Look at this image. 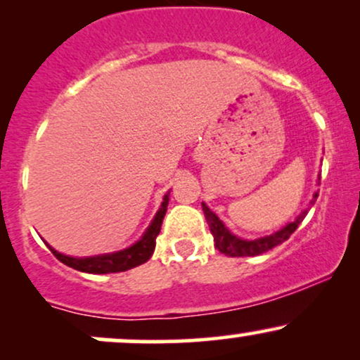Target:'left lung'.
<instances>
[{
  "mask_svg": "<svg viewBox=\"0 0 360 360\" xmlns=\"http://www.w3.org/2000/svg\"><path fill=\"white\" fill-rule=\"evenodd\" d=\"M316 198L318 193L313 194L311 205L315 203ZM201 206H203L206 221H208L210 230H212L214 247H217L221 254L229 255V257H252V255H260L264 254V252L274 249L279 243H283L284 240H288V238L291 237V233L298 229V225L303 221V218L307 217L308 213V210H304L295 221L288 223V225L283 226L279 232L267 235V237L262 238H255V240H245V238L235 237V235L223 225L220 218H218L205 203H201Z\"/></svg>",
  "mask_w": 360,
  "mask_h": 360,
  "instance_id": "obj_1",
  "label": "left lung"
}]
</instances>
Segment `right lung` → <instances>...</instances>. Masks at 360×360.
Instances as JSON below:
<instances>
[{"label":"right lung","mask_w":360,"mask_h":360,"mask_svg":"<svg viewBox=\"0 0 360 360\" xmlns=\"http://www.w3.org/2000/svg\"><path fill=\"white\" fill-rule=\"evenodd\" d=\"M167 205L169 193L164 196V201L162 205H160L159 212H157L154 220L148 225L146 233L142 235V238H140L139 242H135L131 247H128V249L113 252V254L93 255V257H71V255H64L60 254V252L53 250L49 243L47 247L62 264H65V266L81 272H89V274H110V272H123L128 269H134V267L140 266V264L147 262V260L152 257V254H154L155 238L160 232L164 217H166Z\"/></svg>","instance_id":"obj_1"}]
</instances>
